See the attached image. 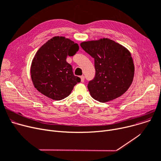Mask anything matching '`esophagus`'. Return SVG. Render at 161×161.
Segmentation results:
<instances>
[{"label":"esophagus","instance_id":"esophagus-1","mask_svg":"<svg viewBox=\"0 0 161 161\" xmlns=\"http://www.w3.org/2000/svg\"><path fill=\"white\" fill-rule=\"evenodd\" d=\"M80 78H81V82H84V80H85V76H84V75H81V77H80Z\"/></svg>","mask_w":161,"mask_h":161}]
</instances>
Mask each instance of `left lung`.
<instances>
[{"instance_id":"left-lung-1","label":"left lung","mask_w":161,"mask_h":161,"mask_svg":"<svg viewBox=\"0 0 161 161\" xmlns=\"http://www.w3.org/2000/svg\"><path fill=\"white\" fill-rule=\"evenodd\" d=\"M80 46L95 58V76L87 85L91 96L100 103H106L123 95L134 74L129 51L108 38L83 42Z\"/></svg>"}]
</instances>
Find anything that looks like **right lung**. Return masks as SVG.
<instances>
[{"mask_svg":"<svg viewBox=\"0 0 161 161\" xmlns=\"http://www.w3.org/2000/svg\"><path fill=\"white\" fill-rule=\"evenodd\" d=\"M79 50L78 44L63 36L48 40L36 52L32 61L31 75L34 86L42 94L55 100L69 96L81 81L66 61Z\"/></svg>","mask_w":161,"mask_h":161,"instance_id":"obj_1","label":"right lung"}]
</instances>
